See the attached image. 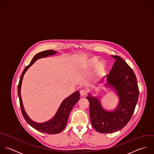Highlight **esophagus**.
I'll list each match as a JSON object with an SVG mask.
<instances>
[{
    "label": "esophagus",
    "instance_id": "34e87169",
    "mask_svg": "<svg viewBox=\"0 0 154 154\" xmlns=\"http://www.w3.org/2000/svg\"><path fill=\"white\" fill-rule=\"evenodd\" d=\"M80 94L82 96H85L86 94V91L85 90H83V89H82L80 90Z\"/></svg>",
    "mask_w": 154,
    "mask_h": 154
}]
</instances>
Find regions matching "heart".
I'll use <instances>...</instances> for the list:
<instances>
[{"label": "heart", "mask_w": 154, "mask_h": 154, "mask_svg": "<svg viewBox=\"0 0 154 154\" xmlns=\"http://www.w3.org/2000/svg\"><path fill=\"white\" fill-rule=\"evenodd\" d=\"M98 59L96 57L90 58L87 62L88 67H93L96 65L92 72V76L94 78H99L101 77L106 72L107 68V64L104 60H100L99 62Z\"/></svg>", "instance_id": "1"}]
</instances>
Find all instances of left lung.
<instances>
[{"mask_svg": "<svg viewBox=\"0 0 154 154\" xmlns=\"http://www.w3.org/2000/svg\"><path fill=\"white\" fill-rule=\"evenodd\" d=\"M115 62L106 75L105 86L113 89L119 98L115 109L106 110L100 97L88 94L89 113L92 127L101 133H111L123 128L131 119L138 101L139 91L136 75L126 62L119 56H113Z\"/></svg>", "mask_w": 154, "mask_h": 154, "instance_id": "left-lung-1", "label": "left lung"}]
</instances>
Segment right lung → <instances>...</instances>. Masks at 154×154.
Here are the masks:
<instances>
[{"instance_id":"right-lung-1","label":"right lung","mask_w":154,"mask_h":154,"mask_svg":"<svg viewBox=\"0 0 154 154\" xmlns=\"http://www.w3.org/2000/svg\"><path fill=\"white\" fill-rule=\"evenodd\" d=\"M57 51L53 50H46L44 51H41L38 54H36L33 58L32 59L30 63L27 65L23 70L21 77L20 79L18 86V95L20 100V108L21 110L22 115L25 119L26 121L35 130L49 134H54L60 133L63 131V130L65 128L68 119L74 106L78 102L80 99V93L79 91H76L71 94L68 97L66 98L61 103L60 106L59 107L55 115L49 121L43 122V123H38L32 121L29 116L26 113L23 104L22 102V99L21 97V87L22 84L23 79L25 72L27 71L30 66H31L36 60L38 59L47 57L52 55L56 54Z\"/></svg>"}]
</instances>
